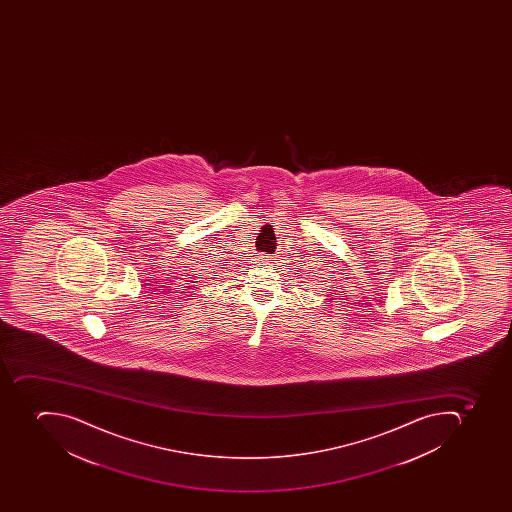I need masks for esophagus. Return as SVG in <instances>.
Listing matches in <instances>:
<instances>
[{
  "label": "esophagus",
  "mask_w": 512,
  "mask_h": 512,
  "mask_svg": "<svg viewBox=\"0 0 512 512\" xmlns=\"http://www.w3.org/2000/svg\"><path fill=\"white\" fill-rule=\"evenodd\" d=\"M266 262H269V259H266Z\"/></svg>",
  "instance_id": "esophagus-1"
}]
</instances>
